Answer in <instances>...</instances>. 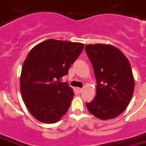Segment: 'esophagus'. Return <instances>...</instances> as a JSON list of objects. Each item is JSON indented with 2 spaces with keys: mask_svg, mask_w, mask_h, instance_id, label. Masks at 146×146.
<instances>
[{
  "mask_svg": "<svg viewBox=\"0 0 146 146\" xmlns=\"http://www.w3.org/2000/svg\"><path fill=\"white\" fill-rule=\"evenodd\" d=\"M76 90H77L78 93H82V91H83V88H76Z\"/></svg>",
  "mask_w": 146,
  "mask_h": 146,
  "instance_id": "1",
  "label": "esophagus"
}]
</instances>
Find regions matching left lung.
<instances>
[{"instance_id":"1","label":"left lung","mask_w":146,"mask_h":146,"mask_svg":"<svg viewBox=\"0 0 146 146\" xmlns=\"http://www.w3.org/2000/svg\"><path fill=\"white\" fill-rule=\"evenodd\" d=\"M97 82L96 95L86 107L101 120L115 118L131 102L135 87L129 60L115 46L89 44L85 46Z\"/></svg>"}]
</instances>
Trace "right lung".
<instances>
[{
  "mask_svg": "<svg viewBox=\"0 0 146 146\" xmlns=\"http://www.w3.org/2000/svg\"><path fill=\"white\" fill-rule=\"evenodd\" d=\"M83 47L80 43L48 39L28 54L20 87L24 103L38 121L55 123L67 113L74 93L68 83L60 79L68 75Z\"/></svg>",
  "mask_w": 146,
  "mask_h": 146,
  "instance_id": "add662e5",
  "label": "right lung"
}]
</instances>
